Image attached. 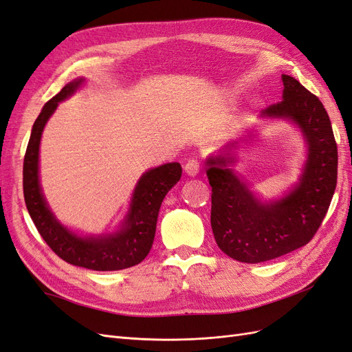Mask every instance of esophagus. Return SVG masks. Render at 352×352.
<instances>
[{"instance_id":"obj_1","label":"esophagus","mask_w":352,"mask_h":352,"mask_svg":"<svg viewBox=\"0 0 352 352\" xmlns=\"http://www.w3.org/2000/svg\"><path fill=\"white\" fill-rule=\"evenodd\" d=\"M184 170L188 176H195L199 172V161L194 160V158L189 160L188 163L184 166Z\"/></svg>"}]
</instances>
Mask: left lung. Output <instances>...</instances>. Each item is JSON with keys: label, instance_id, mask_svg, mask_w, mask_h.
<instances>
[{"label": "left lung", "instance_id": "1", "mask_svg": "<svg viewBox=\"0 0 352 352\" xmlns=\"http://www.w3.org/2000/svg\"><path fill=\"white\" fill-rule=\"evenodd\" d=\"M283 99L262 112L296 122L308 142V160L300 182L280 201L261 203L226 164L228 151L207 160L212 186V230L219 249L230 258L267 262L308 244L329 210L338 180V145L321 100L289 75H281Z\"/></svg>", "mask_w": 352, "mask_h": 352}]
</instances>
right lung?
I'll list each match as a JSON object with an SVG mask.
<instances>
[{"mask_svg":"<svg viewBox=\"0 0 352 352\" xmlns=\"http://www.w3.org/2000/svg\"><path fill=\"white\" fill-rule=\"evenodd\" d=\"M82 80L72 81L45 103L34 122L23 160V195L38 232L60 259L93 271H118L140 263L154 243L161 203L170 188L179 182L182 167L168 163L149 170L136 185L130 210L121 230L113 235L82 239L62 226L45 204L38 182V151L41 133L58 103L78 89Z\"/></svg>","mask_w":352,"mask_h":352,"instance_id":"1","label":"right lung"}]
</instances>
